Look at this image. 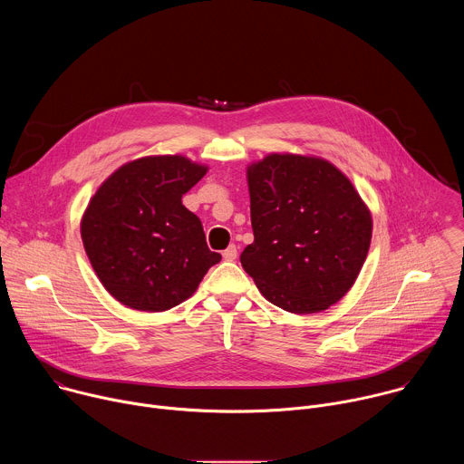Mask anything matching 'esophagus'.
<instances>
[{"label": "esophagus", "instance_id": "esophagus-1", "mask_svg": "<svg viewBox=\"0 0 464 464\" xmlns=\"http://www.w3.org/2000/svg\"><path fill=\"white\" fill-rule=\"evenodd\" d=\"M237 253H238V251H237V246H235V244H231V246H229L222 255H224V258H226V260H235V258H237Z\"/></svg>", "mask_w": 464, "mask_h": 464}]
</instances>
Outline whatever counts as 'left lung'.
I'll use <instances>...</instances> for the list:
<instances>
[{
    "label": "left lung",
    "mask_w": 464,
    "mask_h": 464,
    "mask_svg": "<svg viewBox=\"0 0 464 464\" xmlns=\"http://www.w3.org/2000/svg\"><path fill=\"white\" fill-rule=\"evenodd\" d=\"M253 244L240 262L260 294L292 314H317L354 285L369 253L372 217L330 161L268 154L247 165Z\"/></svg>",
    "instance_id": "1"
}]
</instances>
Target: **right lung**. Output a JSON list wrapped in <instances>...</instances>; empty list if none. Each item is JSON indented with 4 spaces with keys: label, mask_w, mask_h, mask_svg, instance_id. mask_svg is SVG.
I'll use <instances>...</instances> for the list:
<instances>
[{
    "label": "right lung",
    "mask_w": 464,
    "mask_h": 464,
    "mask_svg": "<svg viewBox=\"0 0 464 464\" xmlns=\"http://www.w3.org/2000/svg\"><path fill=\"white\" fill-rule=\"evenodd\" d=\"M208 170L179 154L145 156L121 165L92 196L81 220L82 244L121 304L165 312L188 299L220 262L200 218L181 204Z\"/></svg>",
    "instance_id": "obj_1"
}]
</instances>
